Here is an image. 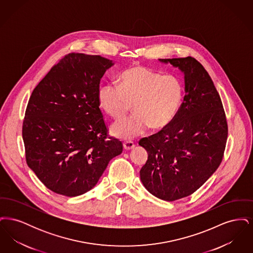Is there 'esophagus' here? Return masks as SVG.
<instances>
[{
  "mask_svg": "<svg viewBox=\"0 0 253 253\" xmlns=\"http://www.w3.org/2000/svg\"><path fill=\"white\" fill-rule=\"evenodd\" d=\"M123 147L125 150H132L134 148V143L132 141H124Z\"/></svg>",
  "mask_w": 253,
  "mask_h": 253,
  "instance_id": "obj_1",
  "label": "esophagus"
}]
</instances>
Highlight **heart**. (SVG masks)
<instances>
[{"mask_svg": "<svg viewBox=\"0 0 253 253\" xmlns=\"http://www.w3.org/2000/svg\"><path fill=\"white\" fill-rule=\"evenodd\" d=\"M184 96L180 79L162 76L151 69L134 66L121 74L118 85H101L97 91L100 109L109 117L121 120L131 110L134 115L111 126V133L121 139L143 134L149 127L161 130L177 116Z\"/></svg>", "mask_w": 253, "mask_h": 253, "instance_id": "1", "label": "heart"}]
</instances>
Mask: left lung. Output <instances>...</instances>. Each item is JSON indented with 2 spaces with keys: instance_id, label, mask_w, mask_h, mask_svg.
Masks as SVG:
<instances>
[{
  "instance_id": "left-lung-1",
  "label": "left lung",
  "mask_w": 253,
  "mask_h": 253,
  "mask_svg": "<svg viewBox=\"0 0 253 253\" xmlns=\"http://www.w3.org/2000/svg\"><path fill=\"white\" fill-rule=\"evenodd\" d=\"M159 61L184 74L185 96L169 125L139 140L148 152L140 179L157 198L174 201L197 191L218 169L228 123L216 88L199 61L192 57Z\"/></svg>"
}]
</instances>
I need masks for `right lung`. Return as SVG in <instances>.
<instances>
[{
  "label": "right lung",
  "instance_id": "right-lung-1",
  "mask_svg": "<svg viewBox=\"0 0 253 253\" xmlns=\"http://www.w3.org/2000/svg\"><path fill=\"white\" fill-rule=\"evenodd\" d=\"M113 60L70 53L54 65L29 98L23 139L26 163L54 193H87L123 150L108 136L97 101L99 83Z\"/></svg>",
  "mask_w": 253,
  "mask_h": 253
}]
</instances>
